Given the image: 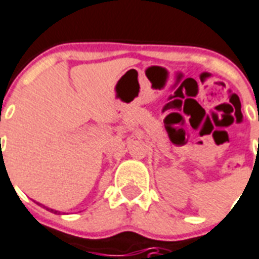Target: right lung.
I'll list each match as a JSON object with an SVG mask.
<instances>
[{
	"instance_id": "add662e5",
	"label": "right lung",
	"mask_w": 259,
	"mask_h": 259,
	"mask_svg": "<svg viewBox=\"0 0 259 259\" xmlns=\"http://www.w3.org/2000/svg\"><path fill=\"white\" fill-rule=\"evenodd\" d=\"M47 210H50V212H54V213H57V210H54V209H49V208H46Z\"/></svg>"
}]
</instances>
